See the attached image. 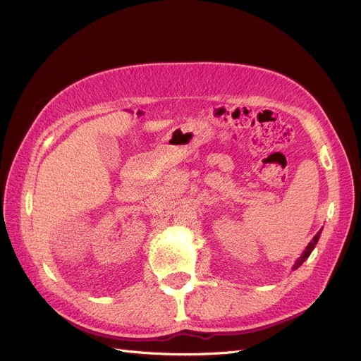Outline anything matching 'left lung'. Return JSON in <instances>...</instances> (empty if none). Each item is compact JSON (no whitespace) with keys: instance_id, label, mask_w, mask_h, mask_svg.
Listing matches in <instances>:
<instances>
[{"instance_id":"left-lung-1","label":"left lung","mask_w":361,"mask_h":361,"mask_svg":"<svg viewBox=\"0 0 361 361\" xmlns=\"http://www.w3.org/2000/svg\"><path fill=\"white\" fill-rule=\"evenodd\" d=\"M322 231H323V228L322 229H319L318 232H317V235L312 238V241L308 244V245H306V248L303 250V252H302V255H300V257L295 262V264H293V271H295V269H298L299 268V266H302V263L306 260V259H308L310 257V255H311V252H312V250L315 248V245H317V243H318V239H319V235H322Z\"/></svg>"}]
</instances>
